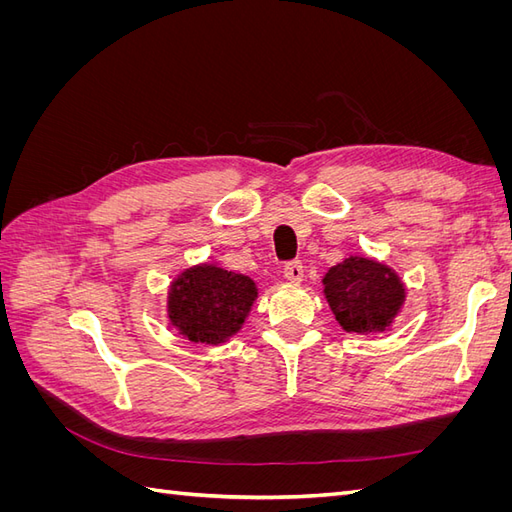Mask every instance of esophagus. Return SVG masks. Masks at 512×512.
<instances>
[{
    "label": "esophagus",
    "mask_w": 512,
    "mask_h": 512,
    "mask_svg": "<svg viewBox=\"0 0 512 512\" xmlns=\"http://www.w3.org/2000/svg\"><path fill=\"white\" fill-rule=\"evenodd\" d=\"M303 262L301 260H290L284 265V275L286 280L292 282V284H299L303 280Z\"/></svg>",
    "instance_id": "1"
}]
</instances>
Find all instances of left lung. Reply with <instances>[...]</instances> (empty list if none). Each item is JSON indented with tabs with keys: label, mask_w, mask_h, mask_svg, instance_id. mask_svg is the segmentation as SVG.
Segmentation results:
<instances>
[{
	"label": "left lung",
	"mask_w": 512,
	"mask_h": 512,
	"mask_svg": "<svg viewBox=\"0 0 512 512\" xmlns=\"http://www.w3.org/2000/svg\"><path fill=\"white\" fill-rule=\"evenodd\" d=\"M324 294L346 331L376 333L397 314L404 286L389 267L367 258H348L324 275Z\"/></svg>",
	"instance_id": "1"
}]
</instances>
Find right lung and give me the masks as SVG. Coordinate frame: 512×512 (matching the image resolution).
<instances>
[{"mask_svg":"<svg viewBox=\"0 0 512 512\" xmlns=\"http://www.w3.org/2000/svg\"><path fill=\"white\" fill-rule=\"evenodd\" d=\"M254 299L256 286L250 277L205 265L185 271L173 284L168 312L192 342L222 344L241 329Z\"/></svg>","mask_w":512,"mask_h":512,"instance_id":"right-lung-1","label":"right lung"}]
</instances>
